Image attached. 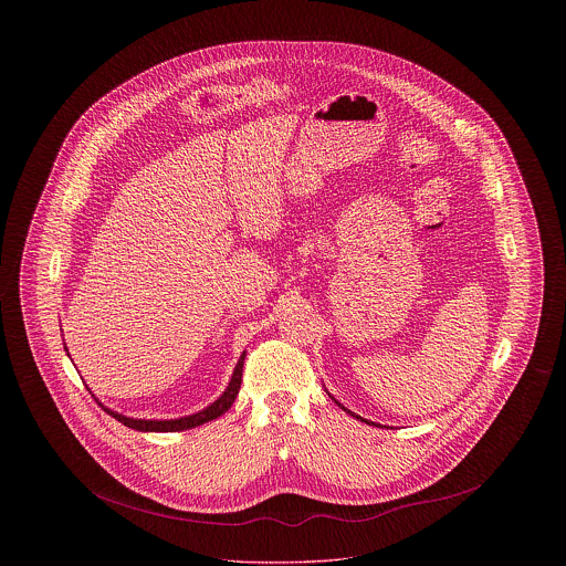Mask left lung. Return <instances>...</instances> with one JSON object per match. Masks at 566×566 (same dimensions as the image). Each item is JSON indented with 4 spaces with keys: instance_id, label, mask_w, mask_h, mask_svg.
<instances>
[{
    "instance_id": "left-lung-1",
    "label": "left lung",
    "mask_w": 566,
    "mask_h": 566,
    "mask_svg": "<svg viewBox=\"0 0 566 566\" xmlns=\"http://www.w3.org/2000/svg\"><path fill=\"white\" fill-rule=\"evenodd\" d=\"M335 403H337V401H335ZM344 409H346V407H344ZM346 411H348V409H346ZM352 413V411H350ZM352 416H354V413H352ZM356 418H358V420H363V418H360V416H356ZM365 422H367V420H365ZM367 424H371V422H367Z\"/></svg>"
}]
</instances>
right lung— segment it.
Returning <instances> with one entry per match:
<instances>
[{"mask_svg": "<svg viewBox=\"0 0 566 566\" xmlns=\"http://www.w3.org/2000/svg\"><path fill=\"white\" fill-rule=\"evenodd\" d=\"M243 358H245V352L240 356V360H238V365H235V369H233V376H231V381H229L227 390L216 399L214 403L208 405L206 409H201V411H197V413H192V416L176 418V420H139V418H127V416H123V413H118V411H112V409H108L106 405H99L104 407V411H108L112 418H116L118 422H123L125 427L135 429V431H187V429H192V427H199V424L212 422V420H216L218 416H222V413L233 405L235 397H238V392H240V386H242Z\"/></svg>", "mask_w": 566, "mask_h": 566, "instance_id": "add662e5", "label": "right lung"}]
</instances>
